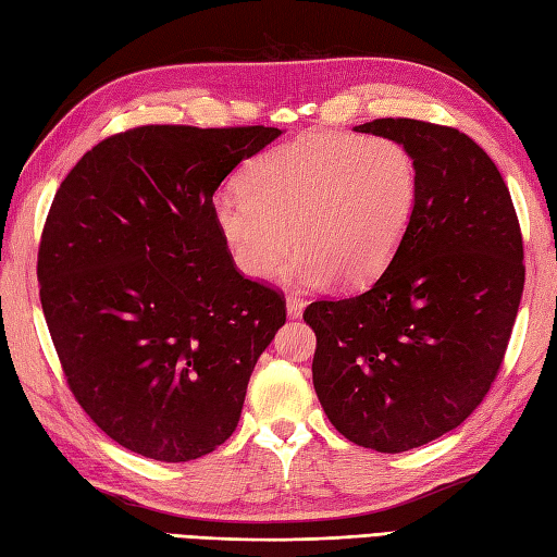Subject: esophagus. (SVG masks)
Listing matches in <instances>:
<instances>
[{
    "instance_id": "34e87169",
    "label": "esophagus",
    "mask_w": 557,
    "mask_h": 557,
    "mask_svg": "<svg viewBox=\"0 0 557 557\" xmlns=\"http://www.w3.org/2000/svg\"><path fill=\"white\" fill-rule=\"evenodd\" d=\"M306 309V301L301 297H297V294H289L287 297V315L289 318H301Z\"/></svg>"
}]
</instances>
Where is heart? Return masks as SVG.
Returning <instances> with one entry per match:
<instances>
[{"label": "heart", "mask_w": 557, "mask_h": 557, "mask_svg": "<svg viewBox=\"0 0 557 557\" xmlns=\"http://www.w3.org/2000/svg\"><path fill=\"white\" fill-rule=\"evenodd\" d=\"M419 162L387 136L304 134L270 148L244 188L210 200L220 239L246 277L268 280L289 244L294 285H371L393 263L419 208Z\"/></svg>", "instance_id": "1"}]
</instances>
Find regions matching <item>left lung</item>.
<instances>
[{
  "instance_id": "8db88e82",
  "label": "left lung",
  "mask_w": 557,
  "mask_h": 557,
  "mask_svg": "<svg viewBox=\"0 0 557 557\" xmlns=\"http://www.w3.org/2000/svg\"><path fill=\"white\" fill-rule=\"evenodd\" d=\"M354 132L413 152L419 208L369 289L304 311L313 387L347 441L405 453L457 429L498 375L524 289L522 232L498 168L467 134L419 120Z\"/></svg>"
}]
</instances>
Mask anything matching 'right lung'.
<instances>
[{
	"label": "right lung",
	"instance_id": "obj_1",
	"mask_svg": "<svg viewBox=\"0 0 557 557\" xmlns=\"http://www.w3.org/2000/svg\"><path fill=\"white\" fill-rule=\"evenodd\" d=\"M272 126H138L66 174L47 215L40 301L66 383L112 441L158 461L234 433L285 301L234 268L210 200Z\"/></svg>",
	"mask_w": 557,
	"mask_h": 557
}]
</instances>
